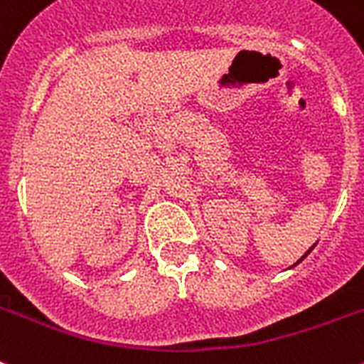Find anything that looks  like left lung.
Instances as JSON below:
<instances>
[{
	"instance_id": "1",
	"label": "left lung",
	"mask_w": 364,
	"mask_h": 364,
	"mask_svg": "<svg viewBox=\"0 0 364 364\" xmlns=\"http://www.w3.org/2000/svg\"><path fill=\"white\" fill-rule=\"evenodd\" d=\"M310 250H312V249H310ZM310 250H309V252H306V254H310ZM306 254H305V256H303V258H301V259H299V262H303V259H305V258H306ZM299 262H297V264H299Z\"/></svg>"
}]
</instances>
